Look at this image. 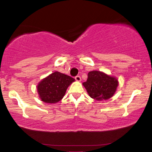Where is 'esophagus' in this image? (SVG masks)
<instances>
[{"mask_svg":"<svg viewBox=\"0 0 152 152\" xmlns=\"http://www.w3.org/2000/svg\"><path fill=\"white\" fill-rule=\"evenodd\" d=\"M75 79H76V81H81V76H76V77H75Z\"/></svg>","mask_w":152,"mask_h":152,"instance_id":"1","label":"esophagus"}]
</instances>
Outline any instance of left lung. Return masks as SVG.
<instances>
[{"label": "left lung", "instance_id": "1", "mask_svg": "<svg viewBox=\"0 0 152 152\" xmlns=\"http://www.w3.org/2000/svg\"><path fill=\"white\" fill-rule=\"evenodd\" d=\"M83 85L88 95L96 100H106L114 95L118 86L116 78L98 71H91Z\"/></svg>", "mask_w": 152, "mask_h": 152}]
</instances>
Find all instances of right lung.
Returning a JSON list of instances; mask_svg holds the SVG:
<instances>
[{
  "instance_id": "obj_1",
  "label": "right lung",
  "mask_w": 152,
  "mask_h": 152,
  "mask_svg": "<svg viewBox=\"0 0 152 152\" xmlns=\"http://www.w3.org/2000/svg\"><path fill=\"white\" fill-rule=\"evenodd\" d=\"M75 79L71 76L56 71L45 78L37 86L38 93L45 103H57L65 95L66 89Z\"/></svg>"
}]
</instances>
